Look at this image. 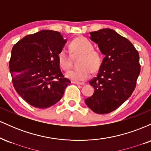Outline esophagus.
Returning <instances> with one entry per match:
<instances>
[{
	"instance_id": "obj_1",
	"label": "esophagus",
	"mask_w": 151,
	"mask_h": 151,
	"mask_svg": "<svg viewBox=\"0 0 151 151\" xmlns=\"http://www.w3.org/2000/svg\"><path fill=\"white\" fill-rule=\"evenodd\" d=\"M72 84H77V85H84V82H79V81H72Z\"/></svg>"
}]
</instances>
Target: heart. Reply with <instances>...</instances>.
Wrapping results in <instances>:
<instances>
[{
    "label": "heart",
    "mask_w": 151,
    "mask_h": 151,
    "mask_svg": "<svg viewBox=\"0 0 151 151\" xmlns=\"http://www.w3.org/2000/svg\"><path fill=\"white\" fill-rule=\"evenodd\" d=\"M70 49L74 55H81L77 70L66 72V77L74 81H85L91 77V72H96L101 67L102 56L97 50H93V45L84 37H78L70 43ZM58 62L63 70L70 69L71 61L70 56L65 50L59 52Z\"/></svg>",
    "instance_id": "heart-1"
}]
</instances>
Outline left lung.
<instances>
[{"mask_svg":"<svg viewBox=\"0 0 151 151\" xmlns=\"http://www.w3.org/2000/svg\"><path fill=\"white\" fill-rule=\"evenodd\" d=\"M90 36L105 57L97 77L89 81L93 94L84 101L95 113L108 114L120 106L134 91L141 72L139 54L129 40L112 29L91 32Z\"/></svg>","mask_w":151,"mask_h":151,"instance_id":"left-lung-1","label":"left lung"}]
</instances>
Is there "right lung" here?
Here are the masks:
<instances>
[{
  "mask_svg": "<svg viewBox=\"0 0 151 151\" xmlns=\"http://www.w3.org/2000/svg\"><path fill=\"white\" fill-rule=\"evenodd\" d=\"M66 42L60 32L43 30L26 35L12 49L9 68L13 86L22 99L35 108L58 103L70 84L58 58Z\"/></svg>",
  "mask_w": 151,
  "mask_h": 151,
  "instance_id": "obj_1",
  "label": "right lung"
}]
</instances>
